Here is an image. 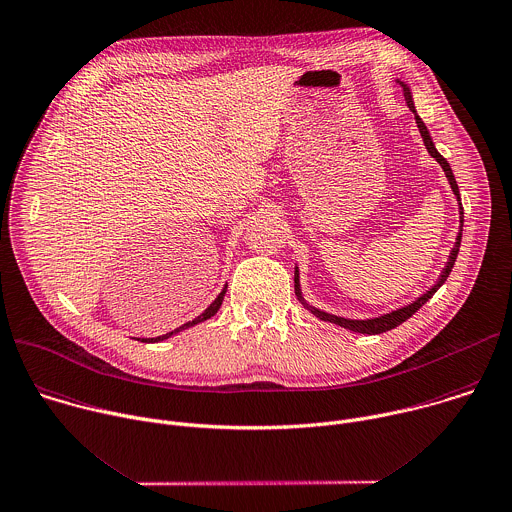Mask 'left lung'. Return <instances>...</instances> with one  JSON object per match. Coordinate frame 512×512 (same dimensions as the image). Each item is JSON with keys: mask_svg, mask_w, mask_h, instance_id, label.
Here are the masks:
<instances>
[{"mask_svg": "<svg viewBox=\"0 0 512 512\" xmlns=\"http://www.w3.org/2000/svg\"><path fill=\"white\" fill-rule=\"evenodd\" d=\"M400 86H402V90H404V98H406V104H408V108L414 112V118H416V124H418V130H420V134H422V140H424V146L428 148V154L442 166V170H444V175H446V179H448V185H450V189H452V193H454V197H456V201H458V215H460V231H458V235H456V243H454V247H452V251H450V257H448V263H446V267H444V271L440 273V279L434 283V287L432 289H428L424 295H420L416 301H412V303H408V305H404V307H400V309H394V311H390V313H384V315H380V317H370V319H350V317H339V315H333V313H327V311H323V309H317V307H313L305 297H303V293H301V281H299V267L295 265V275H293V281H295V295H297V299L301 301V305L307 309V311H311L315 317H319L321 321H329V323H335V325H339V327H346V329H350V331H356V333H368V335H376V333H384V331H390V329H394V327H398L400 323H404L406 319H410L442 285H444V281L448 279V275H450V271H452V267H454V261H456V257H458V251H460V241H462V223H464V209H462V203H460V191H458V185H456V179H454V173H452V168H450V164H448V160L436 150V144H434V140H432V136H430V130L426 128V124H424V120L418 116V112H416V106H414V98H412V90H410V86L406 84V82H402L400 78L396 80Z\"/></svg>", "mask_w": 512, "mask_h": 512, "instance_id": "8db88e82", "label": "left lung"}]
</instances>
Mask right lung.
Instances as JSON below:
<instances>
[{
    "label": "right lung",
    "instance_id": "1",
    "mask_svg": "<svg viewBox=\"0 0 512 512\" xmlns=\"http://www.w3.org/2000/svg\"><path fill=\"white\" fill-rule=\"evenodd\" d=\"M225 293H227V287H223V291L215 297V301L201 313V315H197L193 321H187V323H183L181 327H177V329H173V331H168V333H164V335H158V337H138L140 342H144V344H158V342H164V339H168V337H173V335H177V333H181V331H185V329H189V327H193V325H197V323H201V321H207V319H211L217 311H219V307H221V303H223V297H225Z\"/></svg>",
    "mask_w": 512,
    "mask_h": 512
}]
</instances>
